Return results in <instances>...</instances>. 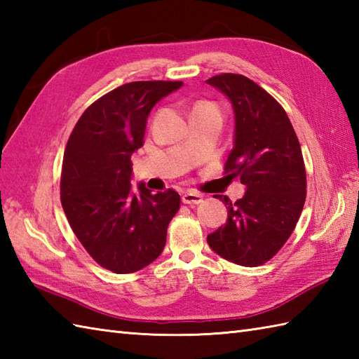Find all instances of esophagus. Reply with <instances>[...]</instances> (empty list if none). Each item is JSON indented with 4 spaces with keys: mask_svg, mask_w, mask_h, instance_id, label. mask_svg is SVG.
<instances>
[{
    "mask_svg": "<svg viewBox=\"0 0 359 359\" xmlns=\"http://www.w3.org/2000/svg\"><path fill=\"white\" fill-rule=\"evenodd\" d=\"M182 202L187 203V205H199L202 202V196L197 194V193L188 191V193L182 196Z\"/></svg>",
    "mask_w": 359,
    "mask_h": 359,
    "instance_id": "obj_1",
    "label": "esophagus"
}]
</instances>
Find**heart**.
<instances>
[{
	"mask_svg": "<svg viewBox=\"0 0 359 359\" xmlns=\"http://www.w3.org/2000/svg\"><path fill=\"white\" fill-rule=\"evenodd\" d=\"M197 106H199V104H197Z\"/></svg>",
	"mask_w": 359,
	"mask_h": 359,
	"instance_id": "1",
	"label": "heart"
}]
</instances>
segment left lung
<instances>
[{"mask_svg": "<svg viewBox=\"0 0 359 359\" xmlns=\"http://www.w3.org/2000/svg\"><path fill=\"white\" fill-rule=\"evenodd\" d=\"M234 111V142L225 162L226 177H239L245 194L226 196L228 219L207 236L211 250L226 261L257 266L271 259L299 220L306 202V166L294 129L274 98L239 74L207 80Z\"/></svg>", "mask_w": 359, "mask_h": 359, "instance_id": "left-lung-1", "label": "left lung"}]
</instances>
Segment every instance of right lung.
<instances>
[{
	"label": "right lung",
	"mask_w": 359,
	"mask_h": 359,
	"mask_svg": "<svg viewBox=\"0 0 359 359\" xmlns=\"http://www.w3.org/2000/svg\"><path fill=\"white\" fill-rule=\"evenodd\" d=\"M182 81H133L98 98L67 140L62 205L72 231L95 262L114 273L154 262L180 207L174 189L151 194L131 187V156L143 144L151 109Z\"/></svg>",
	"instance_id": "right-lung-1"
}]
</instances>
